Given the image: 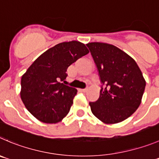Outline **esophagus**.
I'll list each match as a JSON object with an SVG mask.
<instances>
[{"instance_id": "34e87169", "label": "esophagus", "mask_w": 159, "mask_h": 159, "mask_svg": "<svg viewBox=\"0 0 159 159\" xmlns=\"http://www.w3.org/2000/svg\"><path fill=\"white\" fill-rule=\"evenodd\" d=\"M87 90H88V88H84V89H81V91L83 92V93H85Z\"/></svg>"}]
</instances>
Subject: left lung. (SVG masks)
Returning a JSON list of instances; mask_svg holds the SVG:
<instances>
[{"instance_id": "left-lung-1", "label": "left lung", "mask_w": 159, "mask_h": 159, "mask_svg": "<svg viewBox=\"0 0 159 159\" xmlns=\"http://www.w3.org/2000/svg\"><path fill=\"white\" fill-rule=\"evenodd\" d=\"M101 82L100 97L89 102L93 115L106 124L121 122L136 111L146 81L134 59L116 46L101 42L86 44Z\"/></svg>"}]
</instances>
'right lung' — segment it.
Listing matches in <instances>:
<instances>
[{"instance_id":"1","label":"right lung","mask_w":159,"mask_h":159,"mask_svg":"<svg viewBox=\"0 0 159 159\" xmlns=\"http://www.w3.org/2000/svg\"><path fill=\"white\" fill-rule=\"evenodd\" d=\"M89 52L77 41L62 42L41 54L21 79V99L26 109L44 123H57L68 113L77 89L61 83L66 70Z\"/></svg>"}]
</instances>
